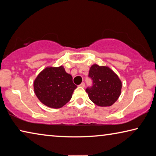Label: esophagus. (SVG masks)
<instances>
[{
    "instance_id": "34e87169",
    "label": "esophagus",
    "mask_w": 156,
    "mask_h": 156,
    "mask_svg": "<svg viewBox=\"0 0 156 156\" xmlns=\"http://www.w3.org/2000/svg\"><path fill=\"white\" fill-rule=\"evenodd\" d=\"M79 86L81 87H85V84H84V83H82Z\"/></svg>"
}]
</instances>
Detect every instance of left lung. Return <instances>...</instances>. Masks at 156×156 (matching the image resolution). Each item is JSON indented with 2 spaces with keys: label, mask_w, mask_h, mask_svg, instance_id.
Masks as SVG:
<instances>
[{
  "label": "left lung",
  "mask_w": 156,
  "mask_h": 156,
  "mask_svg": "<svg viewBox=\"0 0 156 156\" xmlns=\"http://www.w3.org/2000/svg\"><path fill=\"white\" fill-rule=\"evenodd\" d=\"M89 77L93 80V85L86 89L89 99L98 106H112L121 94L122 82L118 75L109 67L94 64Z\"/></svg>",
  "instance_id": "1"
}]
</instances>
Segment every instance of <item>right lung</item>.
<instances>
[{
    "instance_id": "add662e5",
    "label": "right lung",
    "mask_w": 156,
    "mask_h": 156,
    "mask_svg": "<svg viewBox=\"0 0 156 156\" xmlns=\"http://www.w3.org/2000/svg\"><path fill=\"white\" fill-rule=\"evenodd\" d=\"M76 87L72 76L65 72L62 66L46 67L34 82L37 98L42 103L53 109L61 108L67 104Z\"/></svg>"
}]
</instances>
